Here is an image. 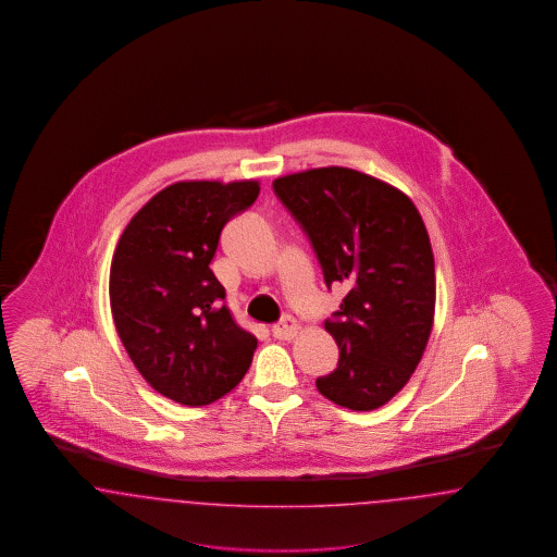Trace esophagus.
I'll list each match as a JSON object with an SVG mask.
<instances>
[{
  "label": "esophagus",
  "mask_w": 557,
  "mask_h": 557,
  "mask_svg": "<svg viewBox=\"0 0 557 557\" xmlns=\"http://www.w3.org/2000/svg\"><path fill=\"white\" fill-rule=\"evenodd\" d=\"M271 332H273V337H277V339H289V337H294V335L298 334V323H296V319H294L292 314H284V317L271 327Z\"/></svg>",
  "instance_id": "obj_1"
}]
</instances>
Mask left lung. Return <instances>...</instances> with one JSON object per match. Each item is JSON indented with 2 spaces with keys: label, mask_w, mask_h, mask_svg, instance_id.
<instances>
[{
  "label": "left lung",
  "mask_w": 557,
  "mask_h": 557,
  "mask_svg": "<svg viewBox=\"0 0 557 557\" xmlns=\"http://www.w3.org/2000/svg\"><path fill=\"white\" fill-rule=\"evenodd\" d=\"M309 238L327 289H348L325 321L337 367L317 389L350 410L392 400L423 358L435 312V261L421 213L398 188L357 170L319 168L273 182Z\"/></svg>",
  "instance_id": "left-lung-1"
}]
</instances>
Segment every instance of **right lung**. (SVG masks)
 <instances>
[{"instance_id":"obj_1","label":"right lung","mask_w":557,"mask_h":557,"mask_svg":"<svg viewBox=\"0 0 557 557\" xmlns=\"http://www.w3.org/2000/svg\"><path fill=\"white\" fill-rule=\"evenodd\" d=\"M259 197L257 182H178L149 200L113 252L110 302L138 373L161 396L205 406L248 371L257 337L209 269L223 225Z\"/></svg>"}]
</instances>
